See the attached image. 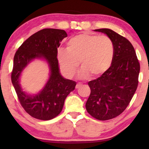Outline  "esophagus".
Returning a JSON list of instances; mask_svg holds the SVG:
<instances>
[{"instance_id": "34e87169", "label": "esophagus", "mask_w": 149, "mask_h": 149, "mask_svg": "<svg viewBox=\"0 0 149 149\" xmlns=\"http://www.w3.org/2000/svg\"><path fill=\"white\" fill-rule=\"evenodd\" d=\"M81 86V83H77V85H76V89H78Z\"/></svg>"}]
</instances>
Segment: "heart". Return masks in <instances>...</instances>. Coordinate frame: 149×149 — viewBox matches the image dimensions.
Instances as JSON below:
<instances>
[{"instance_id":"obj_1","label":"heart","mask_w":149,"mask_h":149,"mask_svg":"<svg viewBox=\"0 0 149 149\" xmlns=\"http://www.w3.org/2000/svg\"><path fill=\"white\" fill-rule=\"evenodd\" d=\"M115 47L113 40L107 36L80 34L71 38L66 50H60L58 60L61 70L68 78L74 76L79 64L82 66L78 74L81 79L101 76L111 67Z\"/></svg>"}]
</instances>
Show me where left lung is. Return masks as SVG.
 <instances>
[{
	"mask_svg": "<svg viewBox=\"0 0 149 149\" xmlns=\"http://www.w3.org/2000/svg\"><path fill=\"white\" fill-rule=\"evenodd\" d=\"M93 31L107 34L115 47L109 70L88 83L91 93L85 104L89 114L105 121L117 117L129 104L138 87L140 64L134 47L127 38L108 28Z\"/></svg>",
	"mask_w": 149,
	"mask_h": 149,
	"instance_id": "left-lung-1",
	"label": "left lung"
}]
</instances>
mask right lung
<instances>
[{"label": "right lung", "instance_id": "add662e5", "mask_svg": "<svg viewBox=\"0 0 149 149\" xmlns=\"http://www.w3.org/2000/svg\"><path fill=\"white\" fill-rule=\"evenodd\" d=\"M66 36L64 30L42 29L26 40L14 56L12 83L22 107L37 119L47 121L58 116L62 111L66 97L76 86L75 81L62 76L57 58L60 42ZM35 59L47 63L50 75L38 93L29 94L22 88L20 78L27 65Z\"/></svg>", "mask_w": 149, "mask_h": 149}]
</instances>
